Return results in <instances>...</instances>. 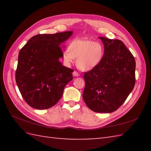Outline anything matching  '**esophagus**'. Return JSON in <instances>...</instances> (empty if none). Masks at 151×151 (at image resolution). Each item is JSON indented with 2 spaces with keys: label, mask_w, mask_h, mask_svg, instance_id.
Here are the masks:
<instances>
[{
  "label": "esophagus",
  "mask_w": 151,
  "mask_h": 151,
  "mask_svg": "<svg viewBox=\"0 0 151 151\" xmlns=\"http://www.w3.org/2000/svg\"><path fill=\"white\" fill-rule=\"evenodd\" d=\"M73 74L75 76H80V74L77 71H76V70H75V71L73 73Z\"/></svg>",
  "instance_id": "esophagus-1"
}]
</instances>
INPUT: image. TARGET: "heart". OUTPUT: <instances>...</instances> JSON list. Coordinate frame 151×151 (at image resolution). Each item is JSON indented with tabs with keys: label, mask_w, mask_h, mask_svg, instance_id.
<instances>
[{
	"label": "heart",
	"mask_w": 151,
	"mask_h": 151,
	"mask_svg": "<svg viewBox=\"0 0 151 151\" xmlns=\"http://www.w3.org/2000/svg\"><path fill=\"white\" fill-rule=\"evenodd\" d=\"M104 47L100 43L81 38L70 42L68 49L63 53V60L67 65H70L76 58V64L82 70H90L97 67L103 58Z\"/></svg>",
	"instance_id": "b5f03b06"
}]
</instances>
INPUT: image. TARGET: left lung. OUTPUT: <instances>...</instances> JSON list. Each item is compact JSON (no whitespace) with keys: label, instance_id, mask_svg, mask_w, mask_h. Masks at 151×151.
<instances>
[{"label":"left lung","instance_id":"left-lung-1","mask_svg":"<svg viewBox=\"0 0 151 151\" xmlns=\"http://www.w3.org/2000/svg\"><path fill=\"white\" fill-rule=\"evenodd\" d=\"M99 38L104 43V56L97 67L84 73L82 97L92 111L111 113L124 103L134 89L136 62L121 40Z\"/></svg>","mask_w":151,"mask_h":151}]
</instances>
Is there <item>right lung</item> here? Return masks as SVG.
<instances>
[{"label": "right lung", "instance_id": "add662e5", "mask_svg": "<svg viewBox=\"0 0 151 151\" xmlns=\"http://www.w3.org/2000/svg\"><path fill=\"white\" fill-rule=\"evenodd\" d=\"M72 31L37 34L31 37L19 53L15 81L27 103L38 110L50 108L63 95L65 86L73 77L72 69L62 65L61 43Z\"/></svg>", "mask_w": 151, "mask_h": 151}]
</instances>
